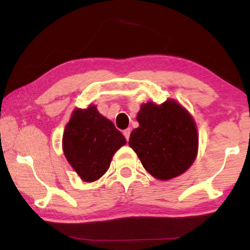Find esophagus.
Instances as JSON below:
<instances>
[{"label": "esophagus", "instance_id": "1", "mask_svg": "<svg viewBox=\"0 0 250 250\" xmlns=\"http://www.w3.org/2000/svg\"><path fill=\"white\" fill-rule=\"evenodd\" d=\"M130 133H131V129L128 128L125 129V130H123V135H125V137L127 139V141L129 140V136H130Z\"/></svg>", "mask_w": 250, "mask_h": 250}]
</instances>
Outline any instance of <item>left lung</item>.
<instances>
[{
  "label": "left lung",
  "mask_w": 250,
  "mask_h": 250,
  "mask_svg": "<svg viewBox=\"0 0 250 250\" xmlns=\"http://www.w3.org/2000/svg\"><path fill=\"white\" fill-rule=\"evenodd\" d=\"M129 146L146 170L166 181L185 173L196 159L199 136L194 119L180 103H145L136 117Z\"/></svg>",
  "instance_id": "8db88e82"
}]
</instances>
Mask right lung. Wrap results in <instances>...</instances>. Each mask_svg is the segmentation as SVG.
Instances as JSON below:
<instances>
[{
    "instance_id": "add662e5",
    "label": "right lung",
    "mask_w": 250,
    "mask_h": 250,
    "mask_svg": "<svg viewBox=\"0 0 250 250\" xmlns=\"http://www.w3.org/2000/svg\"><path fill=\"white\" fill-rule=\"evenodd\" d=\"M125 136L95 105L75 109L64 128L65 159L84 182L99 180L109 169L114 154L125 146Z\"/></svg>"
}]
</instances>
